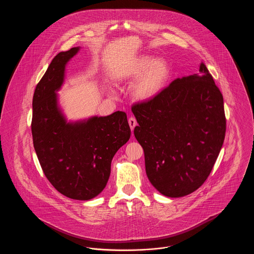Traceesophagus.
I'll use <instances>...</instances> for the list:
<instances>
[{
	"mask_svg": "<svg viewBox=\"0 0 254 254\" xmlns=\"http://www.w3.org/2000/svg\"><path fill=\"white\" fill-rule=\"evenodd\" d=\"M128 124H129V127H130L131 131H133L134 127H136V125H137V121H136V119H135V118H133V117H130V118L128 119Z\"/></svg>",
	"mask_w": 254,
	"mask_h": 254,
	"instance_id": "34e87169",
	"label": "esophagus"
}]
</instances>
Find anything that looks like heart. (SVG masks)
<instances>
[{
  "label": "heart",
  "mask_w": 254,
  "mask_h": 254,
  "mask_svg": "<svg viewBox=\"0 0 254 254\" xmlns=\"http://www.w3.org/2000/svg\"><path fill=\"white\" fill-rule=\"evenodd\" d=\"M170 77V67L164 59H152L143 55L120 66L114 79L118 83L129 82L136 78L131 85L132 96L142 102L152 100L164 89Z\"/></svg>",
  "instance_id": "b5f03b06"
}]
</instances>
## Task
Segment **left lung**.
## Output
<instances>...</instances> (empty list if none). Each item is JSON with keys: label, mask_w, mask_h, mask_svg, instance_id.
Returning a JSON list of instances; mask_svg holds the SVG:
<instances>
[{"label": "left lung", "mask_w": 254, "mask_h": 254, "mask_svg": "<svg viewBox=\"0 0 254 254\" xmlns=\"http://www.w3.org/2000/svg\"><path fill=\"white\" fill-rule=\"evenodd\" d=\"M131 110L152 186L171 198L198 190L216 162L227 125L223 95L205 64Z\"/></svg>", "instance_id": "8db88e82"}]
</instances>
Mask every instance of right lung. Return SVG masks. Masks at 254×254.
<instances>
[{"label": "right lung", "instance_id": "right-lung-1", "mask_svg": "<svg viewBox=\"0 0 254 254\" xmlns=\"http://www.w3.org/2000/svg\"><path fill=\"white\" fill-rule=\"evenodd\" d=\"M79 48L60 52L50 63L33 95L31 132L42 169L60 193L75 200L94 198L107 186L112 158L130 137L127 114L67 123L56 91L64 83L65 64Z\"/></svg>", "mask_w": 254, "mask_h": 254}]
</instances>
